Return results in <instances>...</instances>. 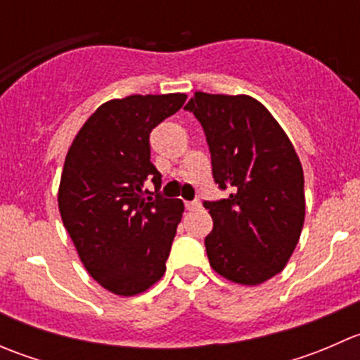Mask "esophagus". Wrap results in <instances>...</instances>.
<instances>
[{
	"label": "esophagus",
	"mask_w": 360,
	"mask_h": 360,
	"mask_svg": "<svg viewBox=\"0 0 360 360\" xmlns=\"http://www.w3.org/2000/svg\"><path fill=\"white\" fill-rule=\"evenodd\" d=\"M184 207H186V210H197V209H200V202H186L184 203Z\"/></svg>",
	"instance_id": "obj_1"
}]
</instances>
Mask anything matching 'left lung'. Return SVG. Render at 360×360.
Masks as SVG:
<instances>
[{"label":"left lung","mask_w":360,"mask_h":360,"mask_svg":"<svg viewBox=\"0 0 360 360\" xmlns=\"http://www.w3.org/2000/svg\"><path fill=\"white\" fill-rule=\"evenodd\" d=\"M184 110L205 132L214 181L231 191L203 203L214 221L205 237L210 266L235 284H263L284 270L303 230L300 157L254 97L195 92Z\"/></svg>","instance_id":"8db88e82"}]
</instances>
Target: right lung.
Listing matches in <instances>:
<instances>
[{
    "instance_id": "1",
    "label": "right lung",
    "mask_w": 360,
    "mask_h": 360,
    "mask_svg": "<svg viewBox=\"0 0 360 360\" xmlns=\"http://www.w3.org/2000/svg\"><path fill=\"white\" fill-rule=\"evenodd\" d=\"M184 101L179 92L108 101L64 160L57 193L64 228L94 281L118 296L148 291L165 274L184 205L146 188L162 183L150 162V132Z\"/></svg>"
}]
</instances>
